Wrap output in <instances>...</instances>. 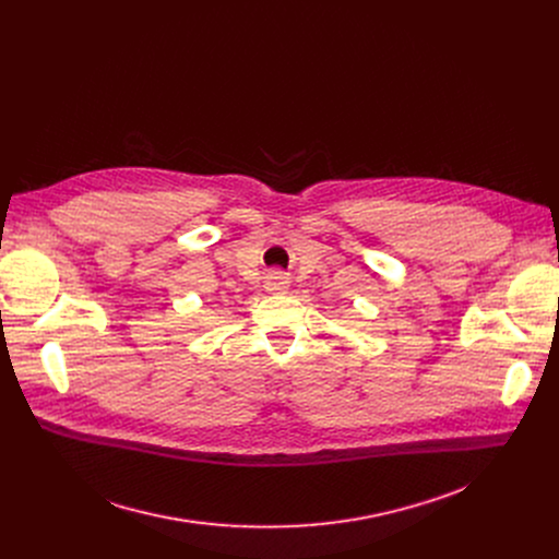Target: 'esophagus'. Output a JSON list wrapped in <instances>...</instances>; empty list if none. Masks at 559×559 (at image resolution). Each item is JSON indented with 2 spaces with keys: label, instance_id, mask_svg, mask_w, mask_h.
<instances>
[{
  "label": "esophagus",
  "instance_id": "34e87169",
  "mask_svg": "<svg viewBox=\"0 0 559 559\" xmlns=\"http://www.w3.org/2000/svg\"><path fill=\"white\" fill-rule=\"evenodd\" d=\"M267 292H285L289 287V276H285L283 272H274L267 283H265Z\"/></svg>",
  "mask_w": 559,
  "mask_h": 559
}]
</instances>
